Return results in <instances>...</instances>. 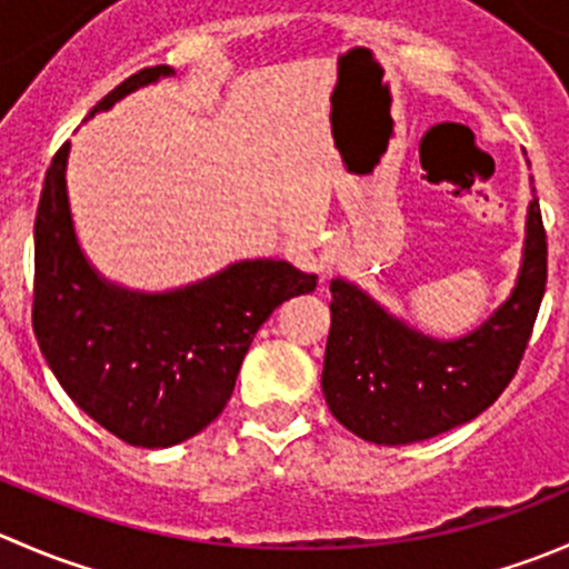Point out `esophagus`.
I'll return each instance as SVG.
<instances>
[{
	"label": "esophagus",
	"mask_w": 569,
	"mask_h": 569,
	"mask_svg": "<svg viewBox=\"0 0 569 569\" xmlns=\"http://www.w3.org/2000/svg\"><path fill=\"white\" fill-rule=\"evenodd\" d=\"M336 263H338L336 250H325V252H321V258H319V274H321V278H327V274H330L332 269H336Z\"/></svg>",
	"instance_id": "esophagus-1"
}]
</instances>
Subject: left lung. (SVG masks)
Wrapping results in <instances>:
<instances>
[{"mask_svg": "<svg viewBox=\"0 0 569 569\" xmlns=\"http://www.w3.org/2000/svg\"><path fill=\"white\" fill-rule=\"evenodd\" d=\"M548 280L539 200L526 220V248L509 300L457 341H438L391 317L347 280H330L321 391L332 416L380 446L429 440L485 412L512 382Z\"/></svg>", "mask_w": 569, "mask_h": 569, "instance_id": "obj_1", "label": "left lung"}]
</instances>
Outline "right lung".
<instances>
[{
  "mask_svg": "<svg viewBox=\"0 0 569 569\" xmlns=\"http://www.w3.org/2000/svg\"><path fill=\"white\" fill-rule=\"evenodd\" d=\"M173 73L170 66L142 68L88 118ZM68 151L71 142L51 159L36 214L38 347L66 393L107 432L129 446L168 449L226 410L258 327L280 302L317 289V274L256 258L164 295L109 283L77 242Z\"/></svg>",
  "mask_w": 569,
  "mask_h": 569,
  "instance_id": "add662e5",
  "label": "right lung"
}]
</instances>
